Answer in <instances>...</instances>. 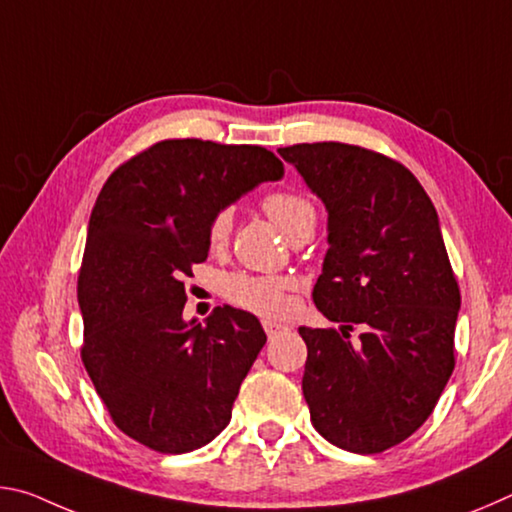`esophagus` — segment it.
Masks as SVG:
<instances>
[{"instance_id":"1","label":"esophagus","mask_w":512,"mask_h":512,"mask_svg":"<svg viewBox=\"0 0 512 512\" xmlns=\"http://www.w3.org/2000/svg\"><path fill=\"white\" fill-rule=\"evenodd\" d=\"M264 332L268 334V336H275V334H280L282 329H284V325L282 323H275V320H264Z\"/></svg>"}]
</instances>
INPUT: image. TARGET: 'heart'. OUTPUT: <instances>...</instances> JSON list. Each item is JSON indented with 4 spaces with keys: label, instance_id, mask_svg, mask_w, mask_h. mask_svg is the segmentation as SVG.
<instances>
[{
    "label": "heart",
    "instance_id": "heart-1",
    "mask_svg": "<svg viewBox=\"0 0 512 512\" xmlns=\"http://www.w3.org/2000/svg\"><path fill=\"white\" fill-rule=\"evenodd\" d=\"M264 212L268 214L277 228L284 235H291L305 223H316V207L307 196L298 192H273L262 201ZM232 232V210L223 207L216 214H212L210 223H207V241L212 248H223L228 244ZM289 280L282 277H264V275H248V273H235L228 275L223 282L225 298L235 302V305L257 311L264 316H277L282 314L289 305Z\"/></svg>",
    "mask_w": 512,
    "mask_h": 512
}]
</instances>
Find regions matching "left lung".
Returning <instances> with one entry per match:
<instances>
[{"label":"left lung","mask_w":512,"mask_h":512,"mask_svg":"<svg viewBox=\"0 0 512 512\" xmlns=\"http://www.w3.org/2000/svg\"><path fill=\"white\" fill-rule=\"evenodd\" d=\"M327 210L314 287L336 329L298 327L311 422L354 454L400 445L422 427L454 370L461 293L440 221L418 178L386 155L341 142L277 151ZM360 343L349 341L351 327Z\"/></svg>","instance_id":"obj_1"}]
</instances>
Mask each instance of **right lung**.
Returning a JSON list of instances; mask_svg holds the SVG:
<instances>
[{
	"instance_id": "right-lung-1",
	"label": "right lung",
	"mask_w": 512,
	"mask_h": 512,
	"mask_svg": "<svg viewBox=\"0 0 512 512\" xmlns=\"http://www.w3.org/2000/svg\"><path fill=\"white\" fill-rule=\"evenodd\" d=\"M284 164L264 146L164 140L112 173L94 203L79 273L85 370L112 422L162 454L228 427L266 334L257 316L216 307L185 320V275L210 253L207 223Z\"/></svg>"
}]
</instances>
